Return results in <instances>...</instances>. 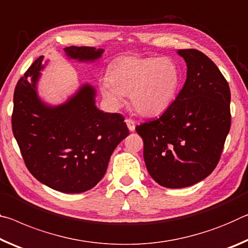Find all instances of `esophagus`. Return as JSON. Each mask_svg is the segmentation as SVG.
<instances>
[{
    "label": "esophagus",
    "mask_w": 248,
    "mask_h": 248,
    "mask_svg": "<svg viewBox=\"0 0 248 248\" xmlns=\"http://www.w3.org/2000/svg\"><path fill=\"white\" fill-rule=\"evenodd\" d=\"M125 123H126V125H127V127H128L129 131H131V132L135 131V122H134L133 120L126 119V120H125Z\"/></svg>",
    "instance_id": "esophagus-1"
}]
</instances>
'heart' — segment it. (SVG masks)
Instances as JSON below:
<instances>
[{"instance_id":"1","label":"heart","mask_w":248,"mask_h":248,"mask_svg":"<svg viewBox=\"0 0 248 248\" xmlns=\"http://www.w3.org/2000/svg\"><path fill=\"white\" fill-rule=\"evenodd\" d=\"M180 83V68L171 58L122 56L108 66L100 91L113 108L122 107L129 94L139 114L156 116L172 104Z\"/></svg>"}]
</instances>
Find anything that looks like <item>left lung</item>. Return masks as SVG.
Listing matches in <instances>:
<instances>
[{
	"label": "left lung",
	"mask_w": 248,
	"mask_h": 248,
	"mask_svg": "<svg viewBox=\"0 0 248 248\" xmlns=\"http://www.w3.org/2000/svg\"><path fill=\"white\" fill-rule=\"evenodd\" d=\"M186 80L158 119L136 126L151 177L179 189L203 180L217 167L231 127V91L217 64L197 49H180Z\"/></svg>",
	"instance_id": "obj_1"
}]
</instances>
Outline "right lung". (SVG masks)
I'll return each instance as SVG.
<instances>
[{
    "label": "right lung",
    "instance_id": "right-lung-1",
    "mask_svg": "<svg viewBox=\"0 0 248 248\" xmlns=\"http://www.w3.org/2000/svg\"><path fill=\"white\" fill-rule=\"evenodd\" d=\"M69 59L93 62L104 49L70 46ZM44 56L18 80L14 91L12 128L23 159L36 179L64 193L92 189L107 171L112 153L129 132L119 113L101 111L95 105V89L82 84L59 105L40 99L37 83Z\"/></svg>",
    "mask_w": 248,
    "mask_h": 248
}]
</instances>
